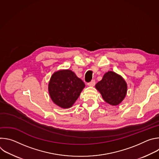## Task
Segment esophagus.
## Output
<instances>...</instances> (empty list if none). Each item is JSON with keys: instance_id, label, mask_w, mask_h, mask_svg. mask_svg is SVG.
<instances>
[{"instance_id": "34e87169", "label": "esophagus", "mask_w": 159, "mask_h": 159, "mask_svg": "<svg viewBox=\"0 0 159 159\" xmlns=\"http://www.w3.org/2000/svg\"><path fill=\"white\" fill-rule=\"evenodd\" d=\"M95 84H96V81H95V80H93L91 82H90L87 83V85H88L89 86H90V87H93V86L95 85Z\"/></svg>"}]
</instances>
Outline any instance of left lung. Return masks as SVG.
Instances as JSON below:
<instances>
[{"instance_id": "left-lung-1", "label": "left lung", "mask_w": 159, "mask_h": 159, "mask_svg": "<svg viewBox=\"0 0 159 159\" xmlns=\"http://www.w3.org/2000/svg\"><path fill=\"white\" fill-rule=\"evenodd\" d=\"M96 88L103 99L112 106L120 104L127 93V84L124 79L112 71L104 75L102 80L96 84Z\"/></svg>"}]
</instances>
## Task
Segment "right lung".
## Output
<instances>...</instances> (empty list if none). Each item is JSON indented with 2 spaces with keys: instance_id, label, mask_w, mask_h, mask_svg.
Returning a JSON list of instances; mask_svg holds the SVG:
<instances>
[{
  "instance_id": "1",
  "label": "right lung",
  "mask_w": 159,
  "mask_h": 159,
  "mask_svg": "<svg viewBox=\"0 0 159 159\" xmlns=\"http://www.w3.org/2000/svg\"><path fill=\"white\" fill-rule=\"evenodd\" d=\"M85 84L70 70H60L51 77L48 91L53 102L61 108L71 107L79 97Z\"/></svg>"
}]
</instances>
